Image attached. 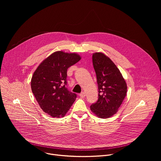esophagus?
<instances>
[{
    "mask_svg": "<svg viewBox=\"0 0 161 161\" xmlns=\"http://www.w3.org/2000/svg\"><path fill=\"white\" fill-rule=\"evenodd\" d=\"M80 97H81V98H84L85 97V92H81V94H80Z\"/></svg>",
    "mask_w": 161,
    "mask_h": 161,
    "instance_id": "obj_1",
    "label": "esophagus"
}]
</instances>
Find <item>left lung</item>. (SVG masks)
Wrapping results in <instances>:
<instances>
[{
	"instance_id": "obj_1",
	"label": "left lung",
	"mask_w": 161,
	"mask_h": 161,
	"mask_svg": "<svg viewBox=\"0 0 161 161\" xmlns=\"http://www.w3.org/2000/svg\"><path fill=\"white\" fill-rule=\"evenodd\" d=\"M92 62L99 98L90 106V109L98 117L108 119L118 111L126 96L127 84L116 65L104 53H94Z\"/></svg>"
}]
</instances>
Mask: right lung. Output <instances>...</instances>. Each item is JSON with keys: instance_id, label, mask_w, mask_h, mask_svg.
Here are the masks:
<instances>
[{"instance_id": "1", "label": "right lung", "mask_w": 161, "mask_h": 161, "mask_svg": "<svg viewBox=\"0 0 161 161\" xmlns=\"http://www.w3.org/2000/svg\"><path fill=\"white\" fill-rule=\"evenodd\" d=\"M75 53L54 52L37 67L31 80V88L42 111L52 117H64L77 95L68 90L67 70L80 60Z\"/></svg>"}]
</instances>
